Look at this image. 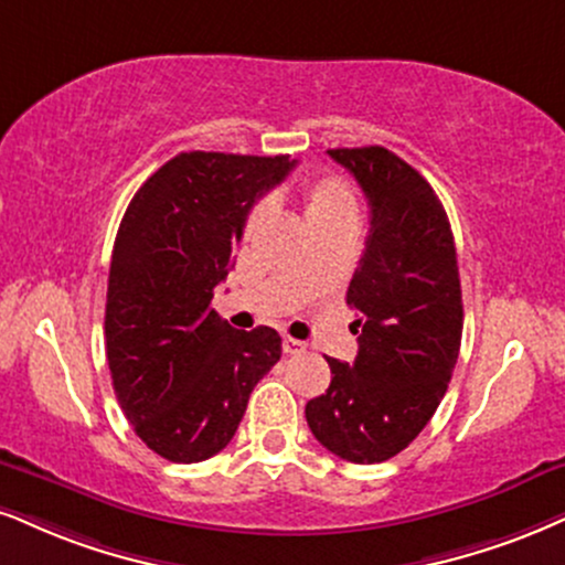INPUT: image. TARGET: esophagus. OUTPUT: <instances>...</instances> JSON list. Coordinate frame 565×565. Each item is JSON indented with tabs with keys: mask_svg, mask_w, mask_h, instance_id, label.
I'll return each mask as SVG.
<instances>
[{
	"mask_svg": "<svg viewBox=\"0 0 565 565\" xmlns=\"http://www.w3.org/2000/svg\"><path fill=\"white\" fill-rule=\"evenodd\" d=\"M282 351L288 353V356H296V353H303L306 351V343L296 338H282Z\"/></svg>",
	"mask_w": 565,
	"mask_h": 565,
	"instance_id": "1",
	"label": "esophagus"
}]
</instances>
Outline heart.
Wrapping results in <instances>:
<instances>
[{
  "instance_id": "obj_1",
  "label": "heart",
  "mask_w": 565,
  "mask_h": 565,
  "mask_svg": "<svg viewBox=\"0 0 565 565\" xmlns=\"http://www.w3.org/2000/svg\"><path fill=\"white\" fill-rule=\"evenodd\" d=\"M298 196L303 204V217L311 233L319 230L345 225V222H356V193L353 188L335 175H319V178H306L298 185ZM267 209L256 204L248 212L243 233L254 235L259 230Z\"/></svg>"
}]
</instances>
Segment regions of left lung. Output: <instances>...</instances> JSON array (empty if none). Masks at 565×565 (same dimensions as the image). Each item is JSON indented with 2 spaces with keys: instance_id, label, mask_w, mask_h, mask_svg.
I'll list each match as a JSON object with an SVG mask.
<instances>
[{
  "instance_id": "obj_1",
  "label": "left lung",
  "mask_w": 565,
  "mask_h": 565,
  "mask_svg": "<svg viewBox=\"0 0 565 565\" xmlns=\"http://www.w3.org/2000/svg\"><path fill=\"white\" fill-rule=\"evenodd\" d=\"M327 154L359 180L369 235L345 296L359 311L356 361L327 359L330 387L306 403V422L345 461L382 463L416 440L448 390L463 330L456 243L431 185L385 146Z\"/></svg>"
}]
</instances>
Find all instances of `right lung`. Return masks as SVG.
<instances>
[{
  "mask_svg": "<svg viewBox=\"0 0 565 565\" xmlns=\"http://www.w3.org/2000/svg\"><path fill=\"white\" fill-rule=\"evenodd\" d=\"M294 167L288 157L183 151L125 209L109 264L107 361L136 435L167 461L225 448L250 390L280 361L271 327L233 330L209 303L250 206Z\"/></svg>",
  "mask_w": 565,
  "mask_h": 565,
  "instance_id": "right-lung-1",
  "label": "right lung"
}]
</instances>
